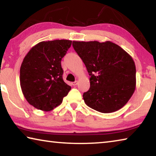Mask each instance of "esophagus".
<instances>
[{"instance_id": "34e87169", "label": "esophagus", "mask_w": 156, "mask_h": 156, "mask_svg": "<svg viewBox=\"0 0 156 156\" xmlns=\"http://www.w3.org/2000/svg\"><path fill=\"white\" fill-rule=\"evenodd\" d=\"M78 84V81L76 80V81H75V82H73V83H72V85L73 86H76Z\"/></svg>"}]
</instances>
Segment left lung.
I'll return each mask as SVG.
<instances>
[{
    "mask_svg": "<svg viewBox=\"0 0 156 156\" xmlns=\"http://www.w3.org/2000/svg\"><path fill=\"white\" fill-rule=\"evenodd\" d=\"M72 44L91 76L90 88L83 96L85 104L105 113L125 106L136 89L132 57L111 41H73Z\"/></svg>",
    "mask_w": 156,
    "mask_h": 156,
    "instance_id": "8db88e82",
    "label": "left lung"
}]
</instances>
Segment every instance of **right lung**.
<instances>
[{
    "mask_svg": "<svg viewBox=\"0 0 156 156\" xmlns=\"http://www.w3.org/2000/svg\"><path fill=\"white\" fill-rule=\"evenodd\" d=\"M72 43L69 40L41 42L23 59L20 69L21 89L27 101L36 109L53 110L71 90L62 79L61 60Z\"/></svg>",
    "mask_w": 156,
    "mask_h": 156,
    "instance_id": "right-lung-1",
    "label": "right lung"
}]
</instances>
